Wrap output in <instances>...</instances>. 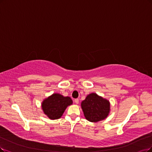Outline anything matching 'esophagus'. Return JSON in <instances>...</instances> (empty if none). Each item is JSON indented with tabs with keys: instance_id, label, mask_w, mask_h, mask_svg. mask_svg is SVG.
<instances>
[{
	"instance_id": "esophagus-1",
	"label": "esophagus",
	"mask_w": 152,
	"mask_h": 152,
	"mask_svg": "<svg viewBox=\"0 0 152 152\" xmlns=\"http://www.w3.org/2000/svg\"><path fill=\"white\" fill-rule=\"evenodd\" d=\"M75 103L76 104H78V103H79V99H75Z\"/></svg>"
}]
</instances>
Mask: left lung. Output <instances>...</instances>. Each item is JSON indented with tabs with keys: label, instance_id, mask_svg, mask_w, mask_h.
Segmentation results:
<instances>
[{
	"label": "left lung",
	"instance_id": "1",
	"mask_svg": "<svg viewBox=\"0 0 152 152\" xmlns=\"http://www.w3.org/2000/svg\"><path fill=\"white\" fill-rule=\"evenodd\" d=\"M81 106L85 118L93 123L105 120L110 112L109 100L95 93L87 95L85 99L82 101Z\"/></svg>",
	"mask_w": 152,
	"mask_h": 152
}]
</instances>
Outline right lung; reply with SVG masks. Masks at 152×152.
<instances>
[{
  "instance_id": "add662e5",
  "label": "right lung",
  "mask_w": 152,
  "mask_h": 152,
  "mask_svg": "<svg viewBox=\"0 0 152 152\" xmlns=\"http://www.w3.org/2000/svg\"><path fill=\"white\" fill-rule=\"evenodd\" d=\"M72 104L69 96H64L59 93H53L43 99L41 108L43 113L50 120H57L63 116L68 106Z\"/></svg>"
}]
</instances>
